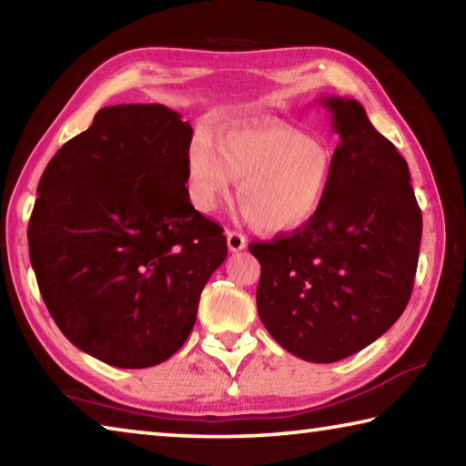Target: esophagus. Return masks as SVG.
I'll return each instance as SVG.
<instances>
[{
  "instance_id": "obj_1",
  "label": "esophagus",
  "mask_w": 466,
  "mask_h": 466,
  "mask_svg": "<svg viewBox=\"0 0 466 466\" xmlns=\"http://www.w3.org/2000/svg\"><path fill=\"white\" fill-rule=\"evenodd\" d=\"M226 240H228V248H230L232 252H238V250H244L247 248V238L240 232H228L226 234Z\"/></svg>"
}]
</instances>
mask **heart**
<instances>
[{
    "label": "heart",
    "instance_id": "1",
    "mask_svg": "<svg viewBox=\"0 0 466 466\" xmlns=\"http://www.w3.org/2000/svg\"><path fill=\"white\" fill-rule=\"evenodd\" d=\"M335 149L319 133L294 125H230L197 133L187 152V191L193 208L214 214L238 180V201L261 230L294 232L319 214L333 183Z\"/></svg>",
    "mask_w": 466,
    "mask_h": 466
}]
</instances>
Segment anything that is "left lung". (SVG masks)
Masks as SVG:
<instances>
[{"label":"left lung","instance_id":"8db88e82","mask_svg":"<svg viewBox=\"0 0 466 466\" xmlns=\"http://www.w3.org/2000/svg\"><path fill=\"white\" fill-rule=\"evenodd\" d=\"M339 133L327 199L309 224L248 250L261 263L257 310L283 350L314 364L384 335L411 298L421 242L405 157L350 98H320Z\"/></svg>","mask_w":466,"mask_h":466}]
</instances>
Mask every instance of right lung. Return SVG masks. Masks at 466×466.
Returning <instances> with one entry per match:
<instances>
[{"label": "right lung", "instance_id": "obj_1", "mask_svg": "<svg viewBox=\"0 0 466 466\" xmlns=\"http://www.w3.org/2000/svg\"><path fill=\"white\" fill-rule=\"evenodd\" d=\"M191 139L164 105L106 106L38 183L28 224L38 289L61 333L105 364L175 356L228 255L224 228L188 199Z\"/></svg>", "mask_w": 466, "mask_h": 466}]
</instances>
